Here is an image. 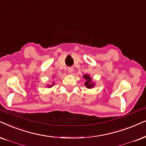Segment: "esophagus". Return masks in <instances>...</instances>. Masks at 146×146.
<instances>
[{
  "label": "esophagus",
  "instance_id": "34e87169",
  "mask_svg": "<svg viewBox=\"0 0 146 146\" xmlns=\"http://www.w3.org/2000/svg\"><path fill=\"white\" fill-rule=\"evenodd\" d=\"M68 71H69V73H73V67H69V68H68Z\"/></svg>",
  "mask_w": 146,
  "mask_h": 146
}]
</instances>
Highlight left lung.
<instances>
[{
  "instance_id": "1",
  "label": "left lung",
  "mask_w": 146,
  "mask_h": 146,
  "mask_svg": "<svg viewBox=\"0 0 146 146\" xmlns=\"http://www.w3.org/2000/svg\"><path fill=\"white\" fill-rule=\"evenodd\" d=\"M84 77L86 79V82H85V86H86L88 88H91L92 87H94V84H92L91 81L92 79L90 78V77L88 75H85Z\"/></svg>"
}]
</instances>
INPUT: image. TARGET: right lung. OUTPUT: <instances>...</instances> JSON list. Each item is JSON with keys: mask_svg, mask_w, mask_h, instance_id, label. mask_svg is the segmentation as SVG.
I'll return each instance as SVG.
<instances>
[{"mask_svg": "<svg viewBox=\"0 0 146 146\" xmlns=\"http://www.w3.org/2000/svg\"><path fill=\"white\" fill-rule=\"evenodd\" d=\"M50 87H51V86H50Z\"/></svg>", "mask_w": 146, "mask_h": 146, "instance_id": "1", "label": "right lung"}]
</instances>
